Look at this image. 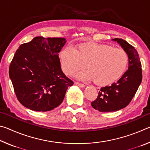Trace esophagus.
<instances>
[{"label": "esophagus", "instance_id": "1", "mask_svg": "<svg viewBox=\"0 0 150 150\" xmlns=\"http://www.w3.org/2000/svg\"><path fill=\"white\" fill-rule=\"evenodd\" d=\"M75 85H77V86H79V87H82V88L85 87V85L84 84H83V83H79V82H77V81H75Z\"/></svg>", "mask_w": 150, "mask_h": 150}]
</instances>
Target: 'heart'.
Listing matches in <instances>:
<instances>
[{"label":"heart","mask_w":150,"mask_h":150,"mask_svg":"<svg viewBox=\"0 0 150 150\" xmlns=\"http://www.w3.org/2000/svg\"><path fill=\"white\" fill-rule=\"evenodd\" d=\"M63 71L69 75L85 67L88 71L77 75L81 79H93L96 85L111 84L120 78L126 69L128 55L121 48L93 42L82 43L75 49L67 45L59 54Z\"/></svg>","instance_id":"b5f03b06"}]
</instances>
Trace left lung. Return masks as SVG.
<instances>
[{"mask_svg":"<svg viewBox=\"0 0 150 150\" xmlns=\"http://www.w3.org/2000/svg\"><path fill=\"white\" fill-rule=\"evenodd\" d=\"M128 55V70L117 82L100 88L91 106L103 112H115L128 106L135 95L142 80V64L138 53L134 46L121 38H115Z\"/></svg>","mask_w":150,"mask_h":150,"instance_id":"obj_1","label":"left lung"}]
</instances>
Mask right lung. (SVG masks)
Segmentation results:
<instances>
[{
    "mask_svg": "<svg viewBox=\"0 0 150 150\" xmlns=\"http://www.w3.org/2000/svg\"><path fill=\"white\" fill-rule=\"evenodd\" d=\"M65 43L63 38L38 36L16 50L9 76L17 99L25 107L46 112L63 102L73 85L62 71L58 56Z\"/></svg>",
    "mask_w": 150,
    "mask_h": 150,
    "instance_id": "obj_1",
    "label": "right lung"
}]
</instances>
